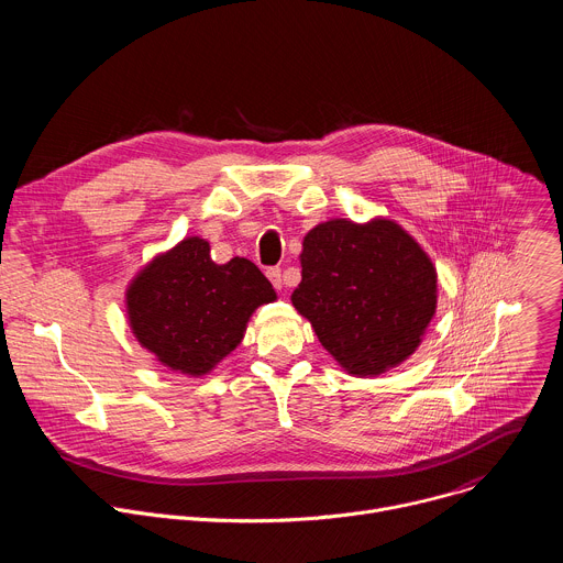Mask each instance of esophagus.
Here are the masks:
<instances>
[{
  "label": "esophagus",
  "instance_id": "34e87169",
  "mask_svg": "<svg viewBox=\"0 0 563 563\" xmlns=\"http://www.w3.org/2000/svg\"><path fill=\"white\" fill-rule=\"evenodd\" d=\"M267 278L272 280V285H274L276 289H283V269H280V267H269V269H267Z\"/></svg>",
  "mask_w": 563,
  "mask_h": 563
}]
</instances>
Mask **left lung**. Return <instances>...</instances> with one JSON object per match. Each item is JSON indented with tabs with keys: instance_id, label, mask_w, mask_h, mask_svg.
I'll return each mask as SVG.
<instances>
[{
	"instance_id": "left-lung-1",
	"label": "left lung",
	"mask_w": 563,
	"mask_h": 563,
	"mask_svg": "<svg viewBox=\"0 0 563 563\" xmlns=\"http://www.w3.org/2000/svg\"><path fill=\"white\" fill-rule=\"evenodd\" d=\"M294 307L350 374L404 363L437 309V272L417 240L391 220L339 218L302 240Z\"/></svg>"
}]
</instances>
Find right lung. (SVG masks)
Segmentation results:
<instances>
[{"label":"right lung","mask_w":563,"mask_h":563,"mask_svg":"<svg viewBox=\"0 0 563 563\" xmlns=\"http://www.w3.org/2000/svg\"><path fill=\"white\" fill-rule=\"evenodd\" d=\"M276 300L247 258L216 265L209 243L185 238L146 265L126 291L129 323L142 347L183 374L202 376L245 336L258 305Z\"/></svg>","instance_id":"add662e5"}]
</instances>
